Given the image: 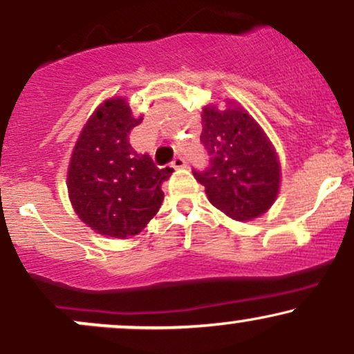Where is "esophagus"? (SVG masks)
<instances>
[{
    "label": "esophagus",
    "mask_w": 354,
    "mask_h": 354,
    "mask_svg": "<svg viewBox=\"0 0 354 354\" xmlns=\"http://www.w3.org/2000/svg\"><path fill=\"white\" fill-rule=\"evenodd\" d=\"M171 166H173L174 169H183V168H186V166H188V163H186V160L183 156H176L173 160Z\"/></svg>",
    "instance_id": "1"
}]
</instances>
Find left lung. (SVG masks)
Instances as JSON below:
<instances>
[{
    "mask_svg": "<svg viewBox=\"0 0 354 354\" xmlns=\"http://www.w3.org/2000/svg\"><path fill=\"white\" fill-rule=\"evenodd\" d=\"M203 108L205 171L193 169L211 205L238 221L261 216L279 189V161L265 131L243 108Z\"/></svg>",
    "mask_w": 354,
    "mask_h": 354,
    "instance_id": "1",
    "label": "left lung"
}]
</instances>
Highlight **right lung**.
<instances>
[{
	"label": "right lung",
	"mask_w": 354,
	"mask_h": 354,
	"mask_svg": "<svg viewBox=\"0 0 354 354\" xmlns=\"http://www.w3.org/2000/svg\"><path fill=\"white\" fill-rule=\"evenodd\" d=\"M141 121L126 100L104 101L73 149L68 169L71 205L89 228L104 236L128 238L143 231L163 203L161 185L173 173L131 148L128 135Z\"/></svg>",
	"instance_id": "1"
}]
</instances>
